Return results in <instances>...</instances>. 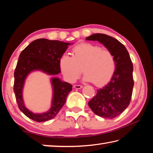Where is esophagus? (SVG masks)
<instances>
[{
    "label": "esophagus",
    "mask_w": 153,
    "mask_h": 153,
    "mask_svg": "<svg viewBox=\"0 0 153 153\" xmlns=\"http://www.w3.org/2000/svg\"><path fill=\"white\" fill-rule=\"evenodd\" d=\"M83 86H81V85H74V88H76V89H81Z\"/></svg>",
    "instance_id": "esophagus-1"
}]
</instances>
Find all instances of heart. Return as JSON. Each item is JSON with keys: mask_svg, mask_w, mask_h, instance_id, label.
Masks as SVG:
<instances>
[{"mask_svg": "<svg viewBox=\"0 0 153 153\" xmlns=\"http://www.w3.org/2000/svg\"><path fill=\"white\" fill-rule=\"evenodd\" d=\"M59 67L64 77L74 82L82 74L84 79L101 86L110 81L116 68V61L112 52L100 46L82 42L72 48V56L65 53L59 59Z\"/></svg>", "mask_w": 153, "mask_h": 153, "instance_id": "b5f03b06", "label": "heart"}]
</instances>
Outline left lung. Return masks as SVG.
<instances>
[{
    "mask_svg": "<svg viewBox=\"0 0 153 153\" xmlns=\"http://www.w3.org/2000/svg\"><path fill=\"white\" fill-rule=\"evenodd\" d=\"M86 40L98 41L115 56L116 68L111 81L97 90V94L88 102L96 115L107 119L115 118L128 107L132 95L133 64L130 56L125 46L110 36L94 33Z\"/></svg>",
    "mask_w": 153,
    "mask_h": 153,
    "instance_id": "1",
    "label": "left lung"
}]
</instances>
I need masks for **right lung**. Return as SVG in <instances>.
<instances>
[{"instance_id":"obj_1","label":"right lung","mask_w":153,"mask_h":153,"mask_svg":"<svg viewBox=\"0 0 153 153\" xmlns=\"http://www.w3.org/2000/svg\"><path fill=\"white\" fill-rule=\"evenodd\" d=\"M70 43L45 38L31 42L22 53L14 72L13 90L18 107L27 117L37 122L52 120L57 115L66 102L67 95L72 90V85L62 82L59 77L51 78L53 96L51 107L47 112L33 113L24 105L22 91L27 75L33 71H42L55 76L61 72L59 59L63 55Z\"/></svg>"}]
</instances>
